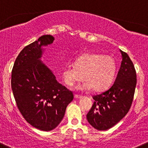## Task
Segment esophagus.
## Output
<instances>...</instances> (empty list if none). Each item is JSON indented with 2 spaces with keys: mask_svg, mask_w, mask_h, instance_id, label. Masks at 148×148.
<instances>
[{
  "mask_svg": "<svg viewBox=\"0 0 148 148\" xmlns=\"http://www.w3.org/2000/svg\"><path fill=\"white\" fill-rule=\"evenodd\" d=\"M74 98H76V99L82 98V96L81 95H74Z\"/></svg>",
  "mask_w": 148,
  "mask_h": 148,
  "instance_id": "esophagus-1",
  "label": "esophagus"
}]
</instances>
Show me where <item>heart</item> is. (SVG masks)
I'll return each mask as SVG.
<instances>
[{"instance_id": "obj_1", "label": "heart", "mask_w": 148, "mask_h": 148, "mask_svg": "<svg viewBox=\"0 0 148 148\" xmlns=\"http://www.w3.org/2000/svg\"><path fill=\"white\" fill-rule=\"evenodd\" d=\"M116 65L114 58L108 55L86 53L79 56L74 65L69 64L63 69L64 82L74 86L82 80L85 82L78 87L81 90L92 88L95 91L106 90L114 81Z\"/></svg>"}]
</instances>
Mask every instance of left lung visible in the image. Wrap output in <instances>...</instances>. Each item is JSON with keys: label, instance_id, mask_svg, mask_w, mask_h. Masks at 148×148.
Segmentation results:
<instances>
[{"label": "left lung", "instance_id": "8db88e82", "mask_svg": "<svg viewBox=\"0 0 148 148\" xmlns=\"http://www.w3.org/2000/svg\"><path fill=\"white\" fill-rule=\"evenodd\" d=\"M122 61L114 84L93 96L94 104L87 114L89 124L100 131L111 128L128 113L132 103L137 76L132 61L120 50Z\"/></svg>", "mask_w": 148, "mask_h": 148}]
</instances>
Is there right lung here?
Segmentation results:
<instances>
[{
  "label": "right lung",
  "instance_id": "add662e5",
  "mask_svg": "<svg viewBox=\"0 0 148 148\" xmlns=\"http://www.w3.org/2000/svg\"><path fill=\"white\" fill-rule=\"evenodd\" d=\"M54 40L51 34H45L26 46L11 73V88L21 115L32 127L46 132L58 127L74 98L72 92L60 84L41 61L44 47Z\"/></svg>",
  "mask_w": 148,
  "mask_h": 148
}]
</instances>
